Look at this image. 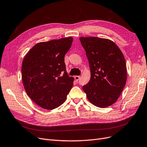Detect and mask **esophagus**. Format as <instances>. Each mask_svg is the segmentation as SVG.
Wrapping results in <instances>:
<instances>
[{
	"instance_id": "esophagus-1",
	"label": "esophagus",
	"mask_w": 147,
	"mask_h": 147,
	"mask_svg": "<svg viewBox=\"0 0 147 147\" xmlns=\"http://www.w3.org/2000/svg\"><path fill=\"white\" fill-rule=\"evenodd\" d=\"M74 79L76 80V81H78V80H79L80 79V76H75Z\"/></svg>"
}]
</instances>
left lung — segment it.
<instances>
[{
	"label": "left lung",
	"instance_id": "1",
	"mask_svg": "<svg viewBox=\"0 0 147 147\" xmlns=\"http://www.w3.org/2000/svg\"><path fill=\"white\" fill-rule=\"evenodd\" d=\"M86 52L91 78L83 86L88 101L101 108L114 104L127 79L126 61L122 52L112 41L98 37H80Z\"/></svg>",
	"mask_w": 147,
	"mask_h": 147
}]
</instances>
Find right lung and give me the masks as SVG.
<instances>
[{
    "instance_id": "obj_1",
    "label": "right lung",
    "mask_w": 147,
    "mask_h": 147,
    "mask_svg": "<svg viewBox=\"0 0 147 147\" xmlns=\"http://www.w3.org/2000/svg\"><path fill=\"white\" fill-rule=\"evenodd\" d=\"M73 40L67 37L38 42L23 59L21 74L25 90L45 109L62 105L73 86L74 78L68 75L64 61Z\"/></svg>"
}]
</instances>
